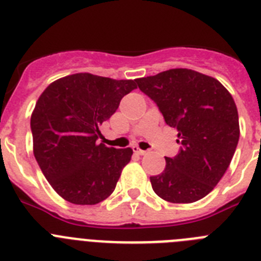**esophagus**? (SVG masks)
<instances>
[{"label": "esophagus", "mask_w": 261, "mask_h": 261, "mask_svg": "<svg viewBox=\"0 0 261 261\" xmlns=\"http://www.w3.org/2000/svg\"><path fill=\"white\" fill-rule=\"evenodd\" d=\"M132 149H133V151H135L136 154H138V155H145V154L149 153L147 150H141V149H140L138 146H132Z\"/></svg>", "instance_id": "1"}]
</instances>
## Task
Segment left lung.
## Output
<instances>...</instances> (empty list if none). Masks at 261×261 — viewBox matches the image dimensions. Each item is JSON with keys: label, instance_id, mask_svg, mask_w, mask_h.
<instances>
[{"label": "left lung", "instance_id": "8db88e82", "mask_svg": "<svg viewBox=\"0 0 261 261\" xmlns=\"http://www.w3.org/2000/svg\"><path fill=\"white\" fill-rule=\"evenodd\" d=\"M136 82L176 129L180 144L174 158L166 156L162 174L150 176L154 192L176 204L202 199L221 180L239 141L231 94L216 78L191 69H170Z\"/></svg>", "mask_w": 261, "mask_h": 261}]
</instances>
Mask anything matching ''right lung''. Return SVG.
Here are the masks:
<instances>
[{
  "mask_svg": "<svg viewBox=\"0 0 261 261\" xmlns=\"http://www.w3.org/2000/svg\"><path fill=\"white\" fill-rule=\"evenodd\" d=\"M136 87V80L77 73L52 82L39 96L31 115L34 155L62 199L94 205L114 192L133 150L98 144L99 125Z\"/></svg>",
  "mask_w": 261,
  "mask_h": 261,
  "instance_id": "obj_1",
  "label": "right lung"
}]
</instances>
